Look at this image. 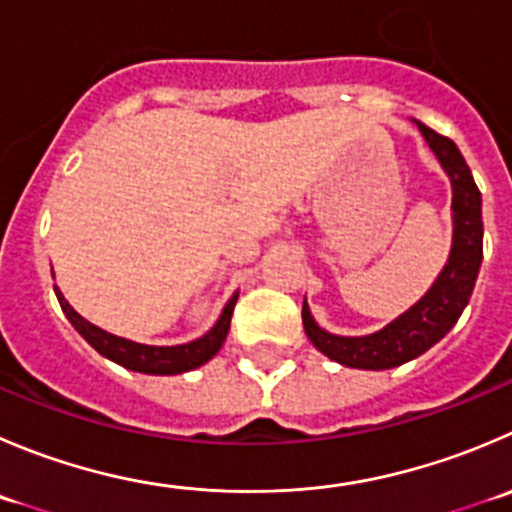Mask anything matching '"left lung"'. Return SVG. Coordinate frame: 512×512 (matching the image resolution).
I'll return each mask as SVG.
<instances>
[{
    "label": "left lung",
    "instance_id": "left-lung-1",
    "mask_svg": "<svg viewBox=\"0 0 512 512\" xmlns=\"http://www.w3.org/2000/svg\"><path fill=\"white\" fill-rule=\"evenodd\" d=\"M425 142L443 170L453 182V250L450 260L428 295L410 307L405 315L382 327L375 335L340 337L322 330L310 315L307 302L302 305V325L312 345L330 360L360 370H390L403 362L415 360L425 350L443 340L450 327L458 322L473 295L483 262V210H480V190L475 185L470 167L453 140L438 135L435 130L418 122Z\"/></svg>",
    "mask_w": 512,
    "mask_h": 512
}]
</instances>
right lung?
Returning <instances> with one entry per match:
<instances>
[{"mask_svg":"<svg viewBox=\"0 0 512 512\" xmlns=\"http://www.w3.org/2000/svg\"><path fill=\"white\" fill-rule=\"evenodd\" d=\"M57 292V300L62 305L64 315L69 317V322L74 325V330L99 352V355L109 357L117 365L127 367V370L135 372H147V375H180V372L195 370V367L205 365L207 360L217 355V350L225 342L227 330H230L232 310H235L237 295H232V300L227 302L225 310H222L220 320L212 327L207 335H202L200 340L187 342V345H175V347H155V345H140V342L124 340V337L109 335V332L99 330L97 325L84 320L82 315L72 310L67 300L62 297V292L54 287Z\"/></svg>","mask_w":512,"mask_h":512,"instance_id":"add662e5","label":"right lung"}]
</instances>
